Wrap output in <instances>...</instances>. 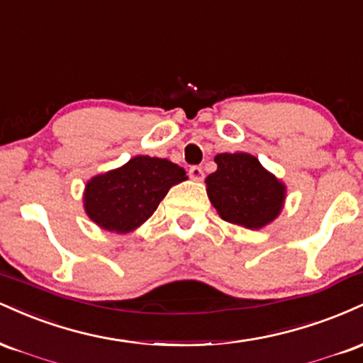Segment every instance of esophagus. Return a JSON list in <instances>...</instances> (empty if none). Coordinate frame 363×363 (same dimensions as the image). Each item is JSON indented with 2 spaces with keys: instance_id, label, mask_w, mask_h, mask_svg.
<instances>
[{
  "instance_id": "34e87169",
  "label": "esophagus",
  "mask_w": 363,
  "mask_h": 363,
  "mask_svg": "<svg viewBox=\"0 0 363 363\" xmlns=\"http://www.w3.org/2000/svg\"><path fill=\"white\" fill-rule=\"evenodd\" d=\"M189 177L193 179V181H203L205 172H203V169L199 167V165H193V167L189 169Z\"/></svg>"
}]
</instances>
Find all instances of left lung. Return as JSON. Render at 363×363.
Masks as SVG:
<instances>
[{"label": "left lung", "mask_w": 363, "mask_h": 363, "mask_svg": "<svg viewBox=\"0 0 363 363\" xmlns=\"http://www.w3.org/2000/svg\"><path fill=\"white\" fill-rule=\"evenodd\" d=\"M218 169L206 177L208 196L225 222L261 228L285 201V186L249 153H220Z\"/></svg>", "instance_id": "1"}]
</instances>
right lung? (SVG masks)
<instances>
[{
	"mask_svg": "<svg viewBox=\"0 0 363 363\" xmlns=\"http://www.w3.org/2000/svg\"><path fill=\"white\" fill-rule=\"evenodd\" d=\"M184 179V169L172 162L138 155L86 184V215L106 230L131 232L153 215L170 187Z\"/></svg>",
	"mask_w": 363,
	"mask_h": 363,
	"instance_id": "obj_1",
	"label": "right lung"
}]
</instances>
